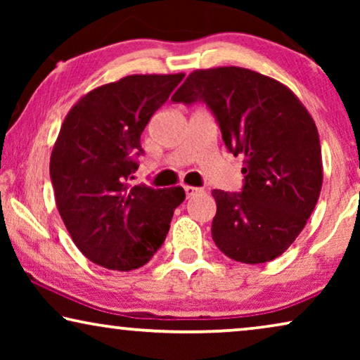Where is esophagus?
Listing matches in <instances>:
<instances>
[{"label": "esophagus", "instance_id": "obj_1", "mask_svg": "<svg viewBox=\"0 0 360 360\" xmlns=\"http://www.w3.org/2000/svg\"><path fill=\"white\" fill-rule=\"evenodd\" d=\"M185 193H186V198H191V196L198 195V193H203V190L201 188H196V186H190V185H185Z\"/></svg>", "mask_w": 360, "mask_h": 360}]
</instances>
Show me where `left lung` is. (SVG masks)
<instances>
[{"instance_id": "1", "label": "left lung", "mask_w": 360, "mask_h": 360, "mask_svg": "<svg viewBox=\"0 0 360 360\" xmlns=\"http://www.w3.org/2000/svg\"><path fill=\"white\" fill-rule=\"evenodd\" d=\"M172 101L203 103L226 149L244 155L240 191H211L218 249L243 264L282 255L311 216L323 185L321 146L307 108L280 82L239 67L195 70Z\"/></svg>"}]
</instances>
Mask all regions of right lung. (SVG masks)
Returning <instances> with one entry per match:
<instances>
[{
	"label": "right lung",
	"instance_id": "obj_1",
	"mask_svg": "<svg viewBox=\"0 0 360 360\" xmlns=\"http://www.w3.org/2000/svg\"><path fill=\"white\" fill-rule=\"evenodd\" d=\"M131 75L82 98L68 112L51 155L58 213L73 243L91 262L134 270L150 260L170 229L185 191L132 185L141 134L184 80Z\"/></svg>",
	"mask_w": 360,
	"mask_h": 360
}]
</instances>
